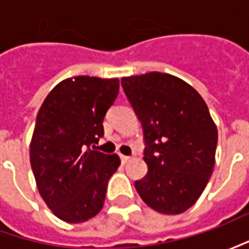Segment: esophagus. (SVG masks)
Masks as SVG:
<instances>
[{
    "label": "esophagus",
    "instance_id": "1",
    "mask_svg": "<svg viewBox=\"0 0 249 249\" xmlns=\"http://www.w3.org/2000/svg\"><path fill=\"white\" fill-rule=\"evenodd\" d=\"M120 159H122V162H123V163H127L130 159H131V157H127V155H120Z\"/></svg>",
    "mask_w": 249,
    "mask_h": 249
}]
</instances>
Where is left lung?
<instances>
[{
    "mask_svg": "<svg viewBox=\"0 0 249 249\" xmlns=\"http://www.w3.org/2000/svg\"><path fill=\"white\" fill-rule=\"evenodd\" d=\"M144 133L148 172L134 183L154 211L177 215L196 202L213 172L217 130L205 101L172 74L122 79Z\"/></svg>",
    "mask_w": 249,
    "mask_h": 249,
    "instance_id": "obj_1",
    "label": "left lung"
}]
</instances>
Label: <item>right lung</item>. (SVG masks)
Wrapping results in <instances>:
<instances>
[{
  "instance_id": "1",
  "label": "right lung",
  "mask_w": 249,
  "mask_h": 249,
  "mask_svg": "<svg viewBox=\"0 0 249 249\" xmlns=\"http://www.w3.org/2000/svg\"><path fill=\"white\" fill-rule=\"evenodd\" d=\"M118 92V79L76 76L56 84L37 113L30 163L40 196L63 222L82 223L102 209L120 159L94 144Z\"/></svg>"
}]
</instances>
